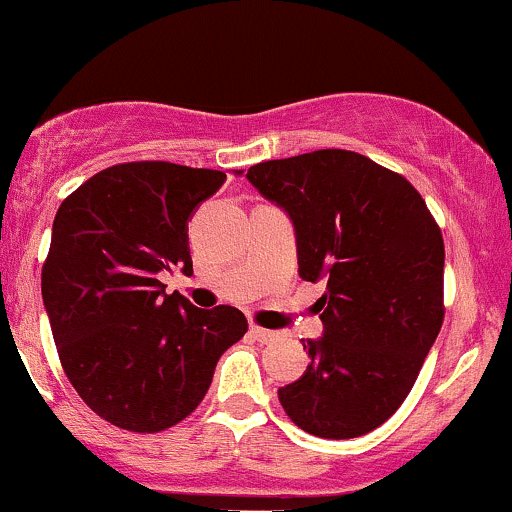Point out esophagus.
I'll return each mask as SVG.
<instances>
[{
	"label": "esophagus",
	"mask_w": 512,
	"mask_h": 512,
	"mask_svg": "<svg viewBox=\"0 0 512 512\" xmlns=\"http://www.w3.org/2000/svg\"><path fill=\"white\" fill-rule=\"evenodd\" d=\"M250 334H252V337L257 339V342H262V344L274 342V339L279 337V334H276V332H272V330H264V327H257V325H252V327H250Z\"/></svg>",
	"instance_id": "1"
}]
</instances>
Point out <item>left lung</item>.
<instances>
[{"label": "left lung", "mask_w": 512, "mask_h": 512, "mask_svg": "<svg viewBox=\"0 0 512 512\" xmlns=\"http://www.w3.org/2000/svg\"><path fill=\"white\" fill-rule=\"evenodd\" d=\"M286 211L298 274L325 281L310 366L279 390L289 419L317 438H358L409 395L443 325L445 248L402 175L344 149L257 163L245 175Z\"/></svg>", "instance_id": "obj_1"}]
</instances>
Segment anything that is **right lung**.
Masks as SVG:
<instances>
[{
  "label": "right lung",
  "mask_w": 512,
  "mask_h": 512,
  "mask_svg": "<svg viewBox=\"0 0 512 512\" xmlns=\"http://www.w3.org/2000/svg\"><path fill=\"white\" fill-rule=\"evenodd\" d=\"M226 173L120 163L57 209L43 303L69 383L113 426L156 433L192 414L216 361L248 332L238 308H195L161 272L192 274L187 221Z\"/></svg>",
  "instance_id": "right-lung-1"
}]
</instances>
